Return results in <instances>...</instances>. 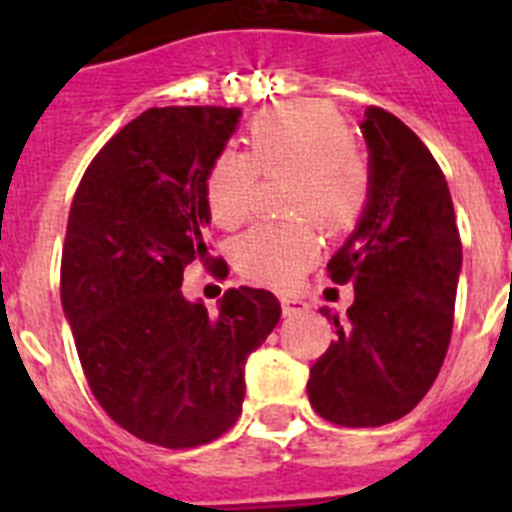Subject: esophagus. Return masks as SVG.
Returning a JSON list of instances; mask_svg holds the SVG:
<instances>
[{"label": "esophagus", "mask_w": 512, "mask_h": 512, "mask_svg": "<svg viewBox=\"0 0 512 512\" xmlns=\"http://www.w3.org/2000/svg\"><path fill=\"white\" fill-rule=\"evenodd\" d=\"M307 302L297 295H284L282 297V310L284 315H300V312H307Z\"/></svg>", "instance_id": "34e87169"}]
</instances>
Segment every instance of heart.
<instances>
[{"label":"heart","mask_w":512,"mask_h":512,"mask_svg":"<svg viewBox=\"0 0 512 512\" xmlns=\"http://www.w3.org/2000/svg\"><path fill=\"white\" fill-rule=\"evenodd\" d=\"M246 140L248 153H220L207 171L205 200L217 225L235 228L251 215L259 174H292L289 212L312 216L325 233H348L359 223L372 194V169L336 110L318 102L279 104L253 117ZM311 221L253 225L235 241V264L259 282L292 287L318 259Z\"/></svg>","instance_id":"heart-1"}]
</instances>
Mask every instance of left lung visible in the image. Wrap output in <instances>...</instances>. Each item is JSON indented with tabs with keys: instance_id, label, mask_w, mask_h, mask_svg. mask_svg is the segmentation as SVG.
<instances>
[{
	"instance_id": "1",
	"label": "left lung",
	"mask_w": 512,
	"mask_h": 512,
	"mask_svg": "<svg viewBox=\"0 0 512 512\" xmlns=\"http://www.w3.org/2000/svg\"><path fill=\"white\" fill-rule=\"evenodd\" d=\"M372 194L359 225L328 261L354 305L333 318L336 341L310 369L320 418L346 428L400 420L436 382L454 328L461 238L449 184L402 120L369 107L361 122Z\"/></svg>"
}]
</instances>
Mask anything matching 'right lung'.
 Wrapping results in <instances>:
<instances>
[{"mask_svg":"<svg viewBox=\"0 0 512 512\" xmlns=\"http://www.w3.org/2000/svg\"><path fill=\"white\" fill-rule=\"evenodd\" d=\"M238 117L151 107L104 143L71 202L61 305L84 377L120 428L164 449L233 428L246 359L282 315L266 289H228L217 315L182 295L184 269L212 259L205 179Z\"/></svg>","mask_w":512,"mask_h":512,"instance_id":"1","label":"right lung"}]
</instances>
